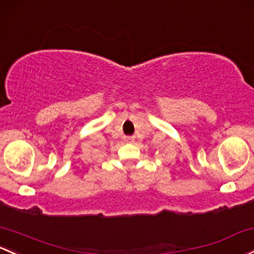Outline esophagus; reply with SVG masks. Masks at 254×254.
Instances as JSON below:
<instances>
[{
	"label": "esophagus",
	"instance_id": "1",
	"mask_svg": "<svg viewBox=\"0 0 254 254\" xmlns=\"http://www.w3.org/2000/svg\"><path fill=\"white\" fill-rule=\"evenodd\" d=\"M125 142H129V143H132L135 141V137L134 136H125L124 137Z\"/></svg>",
	"mask_w": 254,
	"mask_h": 254
}]
</instances>
